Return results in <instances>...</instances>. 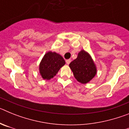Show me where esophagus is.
I'll use <instances>...</instances> for the list:
<instances>
[{
  "label": "esophagus",
  "mask_w": 129,
  "mask_h": 129,
  "mask_svg": "<svg viewBox=\"0 0 129 129\" xmlns=\"http://www.w3.org/2000/svg\"><path fill=\"white\" fill-rule=\"evenodd\" d=\"M70 62H71V59H67V61H66V63L67 64H69L70 63Z\"/></svg>",
  "instance_id": "esophagus-1"
}]
</instances>
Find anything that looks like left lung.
I'll return each mask as SVG.
<instances>
[{"label": "left lung", "mask_w": 129, "mask_h": 129, "mask_svg": "<svg viewBox=\"0 0 129 129\" xmlns=\"http://www.w3.org/2000/svg\"><path fill=\"white\" fill-rule=\"evenodd\" d=\"M69 67L75 78L83 84L89 82L96 74L94 61L85 50H81L78 53L77 57L70 62Z\"/></svg>", "instance_id": "obj_1"}]
</instances>
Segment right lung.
<instances>
[{
  "mask_svg": "<svg viewBox=\"0 0 129 129\" xmlns=\"http://www.w3.org/2000/svg\"><path fill=\"white\" fill-rule=\"evenodd\" d=\"M64 64L65 61L60 55L55 52H49L44 55L40 63V74L44 79L50 80L57 74Z\"/></svg>",
  "mask_w": 129,
  "mask_h": 129,
  "instance_id": "obj_1",
  "label": "right lung"
}]
</instances>
